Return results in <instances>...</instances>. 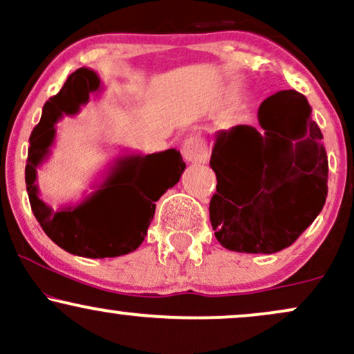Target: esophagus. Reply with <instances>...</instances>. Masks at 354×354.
<instances>
[{"instance_id":"obj_1","label":"esophagus","mask_w":354,"mask_h":354,"mask_svg":"<svg viewBox=\"0 0 354 354\" xmlns=\"http://www.w3.org/2000/svg\"><path fill=\"white\" fill-rule=\"evenodd\" d=\"M183 156L189 163H203L208 158V145L206 140L200 135H193L186 138L183 145Z\"/></svg>"}]
</instances>
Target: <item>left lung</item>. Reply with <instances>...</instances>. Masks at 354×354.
I'll return each instance as SVG.
<instances>
[{"label": "left lung", "instance_id": "left-lung-1", "mask_svg": "<svg viewBox=\"0 0 354 354\" xmlns=\"http://www.w3.org/2000/svg\"><path fill=\"white\" fill-rule=\"evenodd\" d=\"M306 96L284 89L258 109L261 129L218 131L209 165L214 236L226 250L271 254L291 246L328 196V156Z\"/></svg>", "mask_w": 354, "mask_h": 354}]
</instances>
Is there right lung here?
Here are the masks:
<instances>
[{
    "label": "right lung",
    "mask_w": 354,
    "mask_h": 354,
    "mask_svg": "<svg viewBox=\"0 0 354 354\" xmlns=\"http://www.w3.org/2000/svg\"><path fill=\"white\" fill-rule=\"evenodd\" d=\"M96 89L98 75L80 68L71 73L58 95L46 101L41 120L30 136L24 180L35 218L56 245L83 258H116L143 243L156 201L180 181L186 165L176 149L123 156L83 203L53 211L38 194L36 168L50 154L55 124L63 115H76Z\"/></svg>",
    "instance_id": "obj_1"
}]
</instances>
